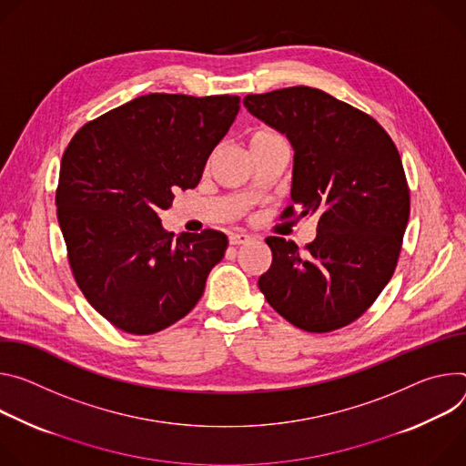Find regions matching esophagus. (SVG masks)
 Segmentation results:
<instances>
[{
	"instance_id": "34e87169",
	"label": "esophagus",
	"mask_w": 466,
	"mask_h": 466,
	"mask_svg": "<svg viewBox=\"0 0 466 466\" xmlns=\"http://www.w3.org/2000/svg\"><path fill=\"white\" fill-rule=\"evenodd\" d=\"M246 242H251V235H248V233H231L229 235V244H233V246L246 244Z\"/></svg>"
}]
</instances>
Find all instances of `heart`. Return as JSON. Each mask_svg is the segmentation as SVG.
<instances>
[{
    "mask_svg": "<svg viewBox=\"0 0 466 466\" xmlns=\"http://www.w3.org/2000/svg\"><path fill=\"white\" fill-rule=\"evenodd\" d=\"M283 137L279 133H276L274 129H268V127H261V129H255L249 137H248V146H249V151L255 149V147H261L265 144H270V142H276V140H281Z\"/></svg>",
    "mask_w": 466,
    "mask_h": 466,
    "instance_id": "heart-1",
    "label": "heart"
}]
</instances>
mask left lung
<instances>
[{"label": "left lung", "instance_id": "1", "mask_svg": "<svg viewBox=\"0 0 466 466\" xmlns=\"http://www.w3.org/2000/svg\"><path fill=\"white\" fill-rule=\"evenodd\" d=\"M244 106L294 147V203L281 218H319L303 251L267 238L272 265L259 289L292 326L340 329L376 301L398 265L410 196L396 144L370 115L319 88L248 94Z\"/></svg>", "mask_w": 466, "mask_h": 466}]
</instances>
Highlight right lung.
<instances>
[{"instance_id":"right-lung-1","label":"right lung","mask_w":466,"mask_h":466,"mask_svg":"<svg viewBox=\"0 0 466 466\" xmlns=\"http://www.w3.org/2000/svg\"><path fill=\"white\" fill-rule=\"evenodd\" d=\"M238 109V96L153 92L85 124L65 149L56 205L68 263L115 328L151 335L176 324L222 261V231L176 238L159 215L199 183Z\"/></svg>"}]
</instances>
